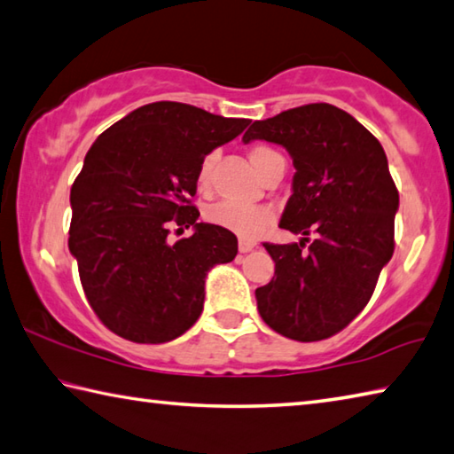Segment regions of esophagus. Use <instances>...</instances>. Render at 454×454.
<instances>
[{"instance_id": "obj_1", "label": "esophagus", "mask_w": 454, "mask_h": 454, "mask_svg": "<svg viewBox=\"0 0 454 454\" xmlns=\"http://www.w3.org/2000/svg\"><path fill=\"white\" fill-rule=\"evenodd\" d=\"M255 248V244L252 240H246V238H240V244H238V250H240V254H248Z\"/></svg>"}]
</instances>
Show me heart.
I'll list each match as a JSON object with an SVG mask.
<instances>
[{"label":"heart","mask_w":454,"mask_h":454,"mask_svg":"<svg viewBox=\"0 0 454 454\" xmlns=\"http://www.w3.org/2000/svg\"><path fill=\"white\" fill-rule=\"evenodd\" d=\"M278 156L279 154L274 151V148H270L266 145H255L250 148V160L254 164V168L258 170V175H262L263 168H266L271 160L278 159ZM212 164H214V153L206 154L199 167L200 186H208ZM206 216H208L212 224L226 228L230 232H236L244 238H255L260 236L263 230L271 224V222H274V210L268 208V206H246V204L224 200V202L214 204Z\"/></svg>","instance_id":"b5f03b06"}]
</instances>
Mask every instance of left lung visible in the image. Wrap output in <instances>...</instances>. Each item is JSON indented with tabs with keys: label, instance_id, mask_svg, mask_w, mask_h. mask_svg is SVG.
Listing matches in <instances>:
<instances>
[{
	"label": "left lung",
	"instance_id": "1",
	"mask_svg": "<svg viewBox=\"0 0 454 454\" xmlns=\"http://www.w3.org/2000/svg\"><path fill=\"white\" fill-rule=\"evenodd\" d=\"M255 138L292 156L294 192L279 228L303 236L300 244H263L276 274L255 290L258 311L290 340H327L367 306L395 250L399 192L385 151L359 121L327 103L255 121L242 141ZM309 233L317 234L311 243Z\"/></svg>",
	"mask_w": 454,
	"mask_h": 454
}]
</instances>
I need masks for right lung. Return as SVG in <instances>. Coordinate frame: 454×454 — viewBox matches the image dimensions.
<instances>
[{
  "instance_id": "add662e5",
  "label": "right lung",
  "mask_w": 454,
  "mask_h": 454,
  "mask_svg": "<svg viewBox=\"0 0 454 454\" xmlns=\"http://www.w3.org/2000/svg\"><path fill=\"white\" fill-rule=\"evenodd\" d=\"M248 125L159 101L129 113L89 148L71 186L69 250L89 306L113 333L167 343L200 317L206 274L236 258L238 240L199 222V167ZM170 225L195 232L170 247Z\"/></svg>"
}]
</instances>
